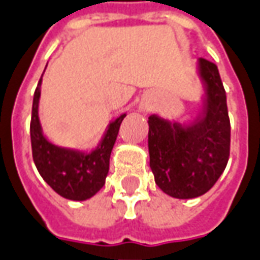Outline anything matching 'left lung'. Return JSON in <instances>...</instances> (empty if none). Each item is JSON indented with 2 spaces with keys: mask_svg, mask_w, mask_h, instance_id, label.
<instances>
[{
  "mask_svg": "<svg viewBox=\"0 0 260 260\" xmlns=\"http://www.w3.org/2000/svg\"><path fill=\"white\" fill-rule=\"evenodd\" d=\"M206 84L203 116L189 126L148 117L150 167L158 187L176 199L202 196L214 186L227 167L231 143L227 96L218 68L199 60Z\"/></svg>",
  "mask_w": 260,
  "mask_h": 260,
  "instance_id": "1",
  "label": "left lung"
}]
</instances>
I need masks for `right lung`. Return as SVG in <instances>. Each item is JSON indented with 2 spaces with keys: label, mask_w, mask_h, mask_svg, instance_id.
<instances>
[{
  "label": "right lung",
  "mask_w": 260,
  "mask_h": 260,
  "mask_svg": "<svg viewBox=\"0 0 260 260\" xmlns=\"http://www.w3.org/2000/svg\"><path fill=\"white\" fill-rule=\"evenodd\" d=\"M40 84L42 78L33 95L30 119V141L35 165L47 185L60 196L70 200H86L105 185L109 172L110 152L126 115H121L110 123L102 143L89 154L62 148L50 143L42 133L38 113Z\"/></svg>",
  "instance_id": "obj_1"
}]
</instances>
